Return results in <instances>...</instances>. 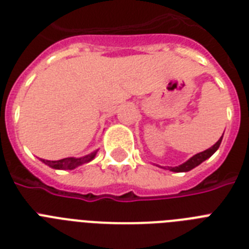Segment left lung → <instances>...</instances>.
I'll return each instance as SVG.
<instances>
[{"label":"left lung","mask_w":249,"mask_h":249,"mask_svg":"<svg viewBox=\"0 0 249 249\" xmlns=\"http://www.w3.org/2000/svg\"><path fill=\"white\" fill-rule=\"evenodd\" d=\"M222 136H224V134H222ZM221 141H222V137H221L220 140L217 141L216 143L213 144L212 147H209L208 150H205V151L199 152V154H196V155H194L191 159H189L186 163L181 164V165L168 166V169L172 170V172H189V170L194 169L195 166H197L199 164L203 163L204 160L211 158V156H212L217 150H218V147H220V144H221Z\"/></svg>","instance_id":"1"}]
</instances>
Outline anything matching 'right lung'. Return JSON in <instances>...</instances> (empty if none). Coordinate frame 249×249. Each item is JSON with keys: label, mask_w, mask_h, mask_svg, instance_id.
Wrapping results in <instances>:
<instances>
[{"label": "right lung", "mask_w": 249, "mask_h": 249, "mask_svg": "<svg viewBox=\"0 0 249 249\" xmlns=\"http://www.w3.org/2000/svg\"><path fill=\"white\" fill-rule=\"evenodd\" d=\"M98 151H94L89 155L83 156V158H66V159H60V160H55V161H50V160H44L41 159V161H44L46 165H49L50 168H54V169H75L76 166L83 165L85 163H89L91 160L95 158Z\"/></svg>", "instance_id": "1"}]
</instances>
